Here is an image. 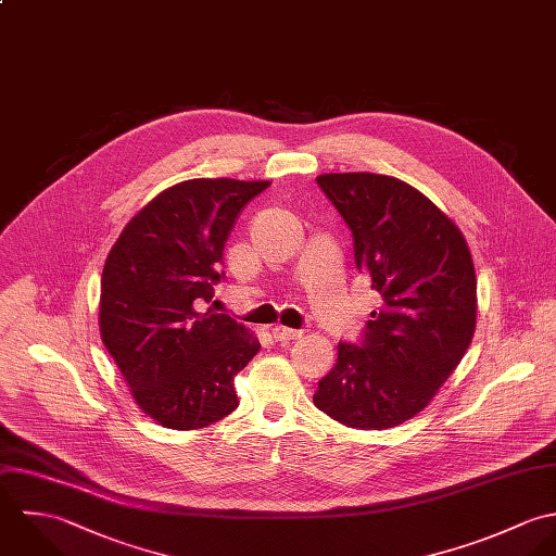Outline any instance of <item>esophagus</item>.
<instances>
[{
    "mask_svg": "<svg viewBox=\"0 0 556 556\" xmlns=\"http://www.w3.org/2000/svg\"><path fill=\"white\" fill-rule=\"evenodd\" d=\"M301 334H303L301 331L286 329V327H275V329H273V337H275V341H279V343H288V341H292V339H299Z\"/></svg>",
    "mask_w": 556,
    "mask_h": 556,
    "instance_id": "1",
    "label": "esophagus"
}]
</instances>
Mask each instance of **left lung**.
<instances>
[{"mask_svg":"<svg viewBox=\"0 0 556 556\" xmlns=\"http://www.w3.org/2000/svg\"><path fill=\"white\" fill-rule=\"evenodd\" d=\"M352 229L356 268L382 296L365 339L337 345L314 404L356 430L417 417L466 354L477 325V275L459 227L400 178L318 176Z\"/></svg>","mask_w":556,"mask_h":556,"instance_id":"1","label":"left lung"}]
</instances>
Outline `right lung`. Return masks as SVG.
Segmentation results:
<instances>
[{
  "label": "right lung",
  "instance_id": "obj_1",
  "mask_svg": "<svg viewBox=\"0 0 556 556\" xmlns=\"http://www.w3.org/2000/svg\"><path fill=\"white\" fill-rule=\"evenodd\" d=\"M268 180L193 178L124 225L105 260L99 329L135 404L169 430H200L238 406L233 376L260 341L213 299L223 247Z\"/></svg>",
  "mask_w": 556,
  "mask_h": 556
}]
</instances>
